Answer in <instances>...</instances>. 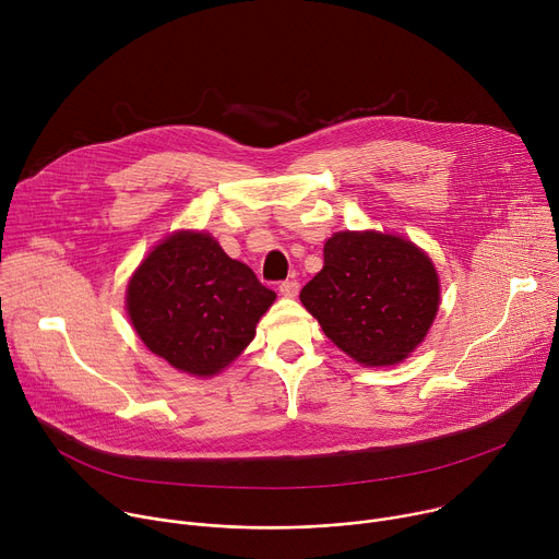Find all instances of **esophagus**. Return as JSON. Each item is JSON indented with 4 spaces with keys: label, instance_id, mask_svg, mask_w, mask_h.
Masks as SVG:
<instances>
[{
    "label": "esophagus",
    "instance_id": "esophagus-1",
    "mask_svg": "<svg viewBox=\"0 0 559 559\" xmlns=\"http://www.w3.org/2000/svg\"><path fill=\"white\" fill-rule=\"evenodd\" d=\"M278 292L285 298H294L298 294V283L296 281H283V283H278Z\"/></svg>",
    "mask_w": 559,
    "mask_h": 559
}]
</instances>
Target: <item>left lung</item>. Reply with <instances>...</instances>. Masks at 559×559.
Segmentation results:
<instances>
[{
  "label": "left lung",
  "instance_id": "1",
  "mask_svg": "<svg viewBox=\"0 0 559 559\" xmlns=\"http://www.w3.org/2000/svg\"><path fill=\"white\" fill-rule=\"evenodd\" d=\"M300 300L325 336L365 365H393L427 336L440 302L429 257L401 236L336 231Z\"/></svg>",
  "mask_w": 559,
  "mask_h": 559
}]
</instances>
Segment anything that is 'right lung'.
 I'll return each instance as SVG.
<instances>
[{
	"mask_svg": "<svg viewBox=\"0 0 559 559\" xmlns=\"http://www.w3.org/2000/svg\"><path fill=\"white\" fill-rule=\"evenodd\" d=\"M276 294L210 234L177 231L128 283L130 321L150 352L192 376H214L257 334Z\"/></svg>",
	"mask_w": 559,
	"mask_h": 559,
	"instance_id": "1",
	"label": "right lung"
}]
</instances>
